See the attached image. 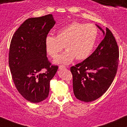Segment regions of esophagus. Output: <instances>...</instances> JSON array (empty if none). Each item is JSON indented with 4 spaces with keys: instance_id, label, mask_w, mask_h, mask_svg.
<instances>
[{
    "instance_id": "obj_1",
    "label": "esophagus",
    "mask_w": 127,
    "mask_h": 127,
    "mask_svg": "<svg viewBox=\"0 0 127 127\" xmlns=\"http://www.w3.org/2000/svg\"><path fill=\"white\" fill-rule=\"evenodd\" d=\"M65 68H66V67L64 66H63V65H60V66H59L58 69H59L60 70H63V69H64Z\"/></svg>"
}]
</instances>
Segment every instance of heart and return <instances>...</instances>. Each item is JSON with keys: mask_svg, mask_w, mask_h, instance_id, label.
<instances>
[{"mask_svg": "<svg viewBox=\"0 0 127 127\" xmlns=\"http://www.w3.org/2000/svg\"><path fill=\"white\" fill-rule=\"evenodd\" d=\"M97 36V28L91 23L73 22L57 32L55 37L48 35L45 46L48 54L55 58L64 48L63 53L54 60L57 64H69L75 58L84 60L91 54Z\"/></svg>", "mask_w": 127, "mask_h": 127, "instance_id": "obj_1", "label": "heart"}]
</instances>
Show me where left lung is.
Returning <instances> with one entry per match:
<instances>
[{
    "mask_svg": "<svg viewBox=\"0 0 127 127\" xmlns=\"http://www.w3.org/2000/svg\"><path fill=\"white\" fill-rule=\"evenodd\" d=\"M102 31L104 38L88 58L70 67L73 89L78 99L89 102L100 97L115 78L119 63V49L111 32Z\"/></svg>",
    "mask_w": 127,
    "mask_h": 127,
    "instance_id": "left-lung-1",
    "label": "left lung"
}]
</instances>
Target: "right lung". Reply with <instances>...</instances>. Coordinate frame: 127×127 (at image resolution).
I'll list each match as a JSON object with an SVG mask.
<instances>
[{
    "label": "right lung",
    "instance_id": "obj_1",
    "mask_svg": "<svg viewBox=\"0 0 127 127\" xmlns=\"http://www.w3.org/2000/svg\"><path fill=\"white\" fill-rule=\"evenodd\" d=\"M55 24L52 14L30 18L13 35L9 52V66L16 87L31 102L48 97L50 81L58 66H51L47 58L45 38ZM43 68L46 72L41 71Z\"/></svg>",
    "mask_w": 127,
    "mask_h": 127
}]
</instances>
